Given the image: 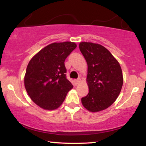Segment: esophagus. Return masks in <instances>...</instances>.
<instances>
[{
	"instance_id": "obj_1",
	"label": "esophagus",
	"mask_w": 146,
	"mask_h": 146,
	"mask_svg": "<svg viewBox=\"0 0 146 146\" xmlns=\"http://www.w3.org/2000/svg\"><path fill=\"white\" fill-rule=\"evenodd\" d=\"M75 84H78L81 82V80H80V78H78L77 80H75Z\"/></svg>"
}]
</instances>
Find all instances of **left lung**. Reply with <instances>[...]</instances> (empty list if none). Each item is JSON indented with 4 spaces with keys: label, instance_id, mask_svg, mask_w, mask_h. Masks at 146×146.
Instances as JSON below:
<instances>
[{
    "label": "left lung",
    "instance_id": "left-lung-1",
    "mask_svg": "<svg viewBox=\"0 0 146 146\" xmlns=\"http://www.w3.org/2000/svg\"><path fill=\"white\" fill-rule=\"evenodd\" d=\"M79 47L88 65L86 82L89 90L82 98V104L90 112L102 111L113 104L121 92L123 82L121 68L101 44L82 42Z\"/></svg>",
    "mask_w": 146,
    "mask_h": 146
}]
</instances>
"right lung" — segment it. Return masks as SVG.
Masks as SVG:
<instances>
[{"label":"right lung","instance_id":"obj_1","mask_svg":"<svg viewBox=\"0 0 146 146\" xmlns=\"http://www.w3.org/2000/svg\"><path fill=\"white\" fill-rule=\"evenodd\" d=\"M77 44L73 42H53L30 60L24 78L25 89L31 100L40 108H59L73 88L66 78L64 61Z\"/></svg>","mask_w":146,"mask_h":146}]
</instances>
